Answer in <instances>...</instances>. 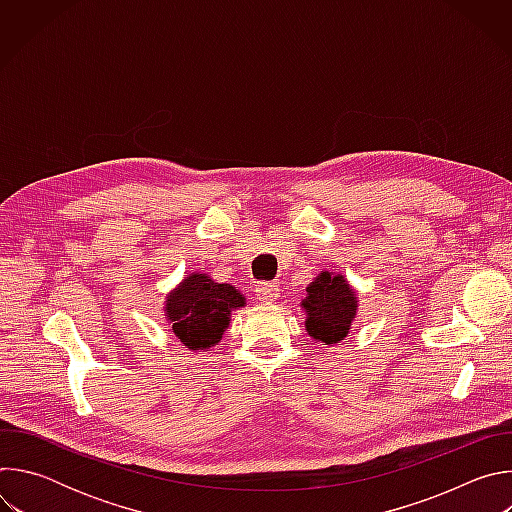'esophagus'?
I'll return each instance as SVG.
<instances>
[{"mask_svg": "<svg viewBox=\"0 0 512 512\" xmlns=\"http://www.w3.org/2000/svg\"><path fill=\"white\" fill-rule=\"evenodd\" d=\"M277 294H279V287H277L275 283H271V281H259V283L255 285V298H257L261 304H271V302H275Z\"/></svg>", "mask_w": 512, "mask_h": 512, "instance_id": "34e87169", "label": "esophagus"}]
</instances>
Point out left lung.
I'll return each instance as SVG.
<instances>
[{
    "label": "left lung",
    "instance_id": "1",
    "mask_svg": "<svg viewBox=\"0 0 512 512\" xmlns=\"http://www.w3.org/2000/svg\"><path fill=\"white\" fill-rule=\"evenodd\" d=\"M300 306L306 314V332L332 346L348 336L358 314V294L342 273L324 269L306 287Z\"/></svg>",
    "mask_w": 512,
    "mask_h": 512
}]
</instances>
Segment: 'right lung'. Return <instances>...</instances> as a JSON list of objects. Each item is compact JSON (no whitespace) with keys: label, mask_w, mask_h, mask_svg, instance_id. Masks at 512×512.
Listing matches in <instances>:
<instances>
[{"label":"right lung","mask_w":512,"mask_h":512,"mask_svg":"<svg viewBox=\"0 0 512 512\" xmlns=\"http://www.w3.org/2000/svg\"><path fill=\"white\" fill-rule=\"evenodd\" d=\"M247 298L231 283H216L208 273H188L166 294L164 316L174 336L194 352L208 350L223 340L235 310Z\"/></svg>","instance_id":"1"}]
</instances>
